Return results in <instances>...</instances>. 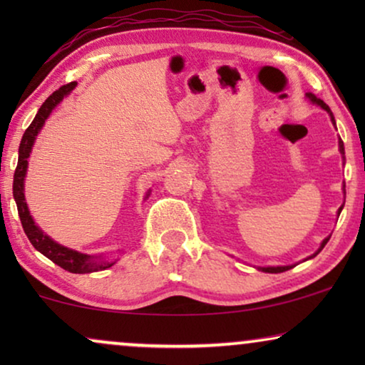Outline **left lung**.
Listing matches in <instances>:
<instances>
[{"instance_id":"8db88e82","label":"left lung","mask_w":365,"mask_h":365,"mask_svg":"<svg viewBox=\"0 0 365 365\" xmlns=\"http://www.w3.org/2000/svg\"><path fill=\"white\" fill-rule=\"evenodd\" d=\"M307 98H309V99H311V101H312V103H316V104H319V106H321L322 109H326V111H327L329 114H331V119H332V123H334V124H336V121H334V116H332L331 109H329V106H327V104H326V103H324V101H322V99H319L317 96H314V94H312V93H309V94H307ZM339 148H341V153L344 154V143L341 141V139H339ZM342 207H344V206H341V209H339V212H341V211H342ZM327 241H329V237H327V239H324V241H322V244H321V247H319V251H317L316 254H314V256H317V254L322 251V249H324V246H326V244H327ZM314 256H311V257H314ZM292 267H294V266H279V267H261V269H262V271H264V272H272V274H277V272H284V271H289V269H292Z\"/></svg>"}]
</instances>
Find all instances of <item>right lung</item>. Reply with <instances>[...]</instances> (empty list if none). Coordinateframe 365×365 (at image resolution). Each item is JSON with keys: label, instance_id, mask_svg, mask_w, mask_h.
I'll use <instances>...</instances> for the list:
<instances>
[{"label": "right lung", "instance_id": "1", "mask_svg": "<svg viewBox=\"0 0 365 365\" xmlns=\"http://www.w3.org/2000/svg\"><path fill=\"white\" fill-rule=\"evenodd\" d=\"M76 83L64 84L59 89H56L51 96H49L46 101L41 104L36 116H34L33 123L29 124L26 131L23 134L21 144H19V156H18V166L16 171H14V179H13V196L14 201H16L18 206V214L19 219H21L24 234H26L29 242L33 244L34 249H38L43 256L51 259L54 264H58L59 267H63L64 271H69L73 274H88L94 271H103V269L111 267L114 262H96L93 261L91 256H86V254L76 252L73 249H68L61 246V244L54 242L51 237H48L41 229H39L36 224H34L33 217L29 216L28 206L24 202V176H26V168H28V158L29 153H31L33 143L36 139L39 129L43 128L44 121H46L49 114L54 108L58 106V103L66 96V94L74 89Z\"/></svg>", "mask_w": 365, "mask_h": 365}]
</instances>
